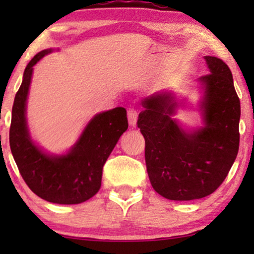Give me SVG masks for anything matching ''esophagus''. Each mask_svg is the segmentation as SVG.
<instances>
[{
	"mask_svg": "<svg viewBox=\"0 0 254 254\" xmlns=\"http://www.w3.org/2000/svg\"><path fill=\"white\" fill-rule=\"evenodd\" d=\"M137 111L133 109V107H130V109H127V119H129V124L132 125V127H135L136 125V122H137Z\"/></svg>",
	"mask_w": 254,
	"mask_h": 254,
	"instance_id": "34e87169",
	"label": "esophagus"
}]
</instances>
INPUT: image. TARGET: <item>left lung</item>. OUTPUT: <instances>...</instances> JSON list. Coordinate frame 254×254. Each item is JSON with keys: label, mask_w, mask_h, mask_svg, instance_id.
Wrapping results in <instances>:
<instances>
[{"label": "left lung", "mask_w": 254, "mask_h": 254, "mask_svg": "<svg viewBox=\"0 0 254 254\" xmlns=\"http://www.w3.org/2000/svg\"><path fill=\"white\" fill-rule=\"evenodd\" d=\"M210 72L199 78L205 127L186 133L174 119L170 94L142 101L137 127L145 139V165L151 186L172 200L206 197L223 183L237 159L240 142V100L232 71L220 58L205 56Z\"/></svg>", "instance_id": "left-lung-1"}]
</instances>
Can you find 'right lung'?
I'll list each match as a JSON object with an SVG mask.
<instances>
[{
	"mask_svg": "<svg viewBox=\"0 0 254 254\" xmlns=\"http://www.w3.org/2000/svg\"><path fill=\"white\" fill-rule=\"evenodd\" d=\"M49 52L37 54L25 69L11 109L10 150L22 179L37 196L51 203L78 204L100 189L105 162L129 127L127 111L116 107L95 116L66 155L49 156L38 149L26 127V99L33 65Z\"/></svg>",
	"mask_w": 254,
	"mask_h": 254,
	"instance_id": "right-lung-1",
	"label": "right lung"
}]
</instances>
